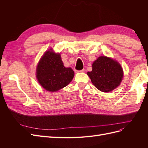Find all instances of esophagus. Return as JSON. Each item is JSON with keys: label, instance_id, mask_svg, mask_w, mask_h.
<instances>
[{"label": "esophagus", "instance_id": "1", "mask_svg": "<svg viewBox=\"0 0 148 148\" xmlns=\"http://www.w3.org/2000/svg\"><path fill=\"white\" fill-rule=\"evenodd\" d=\"M75 71L76 73H81V72H84V69L81 70H75Z\"/></svg>", "mask_w": 148, "mask_h": 148}]
</instances>
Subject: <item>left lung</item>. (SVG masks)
<instances>
[{
	"label": "left lung",
	"mask_w": 148,
	"mask_h": 148,
	"mask_svg": "<svg viewBox=\"0 0 148 148\" xmlns=\"http://www.w3.org/2000/svg\"><path fill=\"white\" fill-rule=\"evenodd\" d=\"M92 70L87 75L95 87L102 92H109L117 88L123 78V70L117 61L106 56L94 62Z\"/></svg>",
	"instance_id": "8db88e82"
}]
</instances>
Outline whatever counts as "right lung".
Returning a JSON list of instances; mask_svg holds the SVG:
<instances>
[{
	"label": "right lung",
	"instance_id": "add662e5",
	"mask_svg": "<svg viewBox=\"0 0 148 148\" xmlns=\"http://www.w3.org/2000/svg\"><path fill=\"white\" fill-rule=\"evenodd\" d=\"M73 77V70L70 67H65L60 55L52 51L45 52L37 66V79L39 84L48 91H57L66 86Z\"/></svg>",
	"mask_w": 148,
	"mask_h": 148
}]
</instances>
